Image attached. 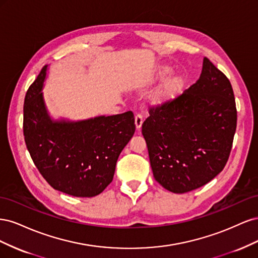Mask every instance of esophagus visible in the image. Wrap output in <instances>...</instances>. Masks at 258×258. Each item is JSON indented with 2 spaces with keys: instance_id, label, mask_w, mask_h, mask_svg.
<instances>
[{
  "instance_id": "esophagus-1",
  "label": "esophagus",
  "mask_w": 258,
  "mask_h": 258,
  "mask_svg": "<svg viewBox=\"0 0 258 258\" xmlns=\"http://www.w3.org/2000/svg\"><path fill=\"white\" fill-rule=\"evenodd\" d=\"M135 123H136V128H137V130H140V129H141V127H142V123H143V118H142V116L140 115V114H138V115L135 117Z\"/></svg>"
}]
</instances>
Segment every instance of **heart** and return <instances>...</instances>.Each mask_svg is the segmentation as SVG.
I'll return each instance as SVG.
<instances>
[{
	"label": "heart",
	"instance_id": "b5f03b06",
	"mask_svg": "<svg viewBox=\"0 0 258 258\" xmlns=\"http://www.w3.org/2000/svg\"><path fill=\"white\" fill-rule=\"evenodd\" d=\"M172 73V68L161 66L154 70L151 74H148V76L142 82L141 86L143 88H147L150 86L164 82L147 97L148 105L153 107L165 106L175 101L183 92L186 84L185 77L181 74H174L170 78Z\"/></svg>",
	"mask_w": 258,
	"mask_h": 258
}]
</instances>
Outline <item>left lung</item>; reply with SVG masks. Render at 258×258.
Here are the masks:
<instances>
[{"mask_svg":"<svg viewBox=\"0 0 258 258\" xmlns=\"http://www.w3.org/2000/svg\"><path fill=\"white\" fill-rule=\"evenodd\" d=\"M236 127L230 82L204 58L199 80L142 124L155 179L175 194L206 185L227 162Z\"/></svg>","mask_w":258,"mask_h":258,"instance_id":"1","label":"left lung"}]
</instances>
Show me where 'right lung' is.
I'll list each match as a JSON object with an SVG mask.
<instances>
[{"label":"right lung","instance_id":"1","mask_svg":"<svg viewBox=\"0 0 258 258\" xmlns=\"http://www.w3.org/2000/svg\"><path fill=\"white\" fill-rule=\"evenodd\" d=\"M47 70L48 66L42 69L25 98L27 148L52 188L74 197H95L112 182L117 159L135 135L134 114L53 118L43 93Z\"/></svg>","mask_w":258,"mask_h":258}]
</instances>
